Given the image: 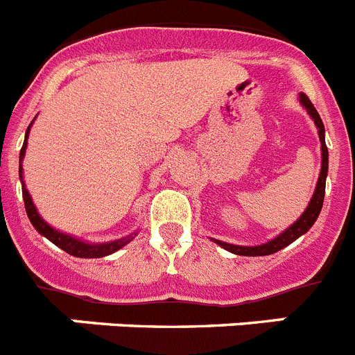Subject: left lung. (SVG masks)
Wrapping results in <instances>:
<instances>
[{
    "label": "left lung",
    "mask_w": 355,
    "mask_h": 355,
    "mask_svg": "<svg viewBox=\"0 0 355 355\" xmlns=\"http://www.w3.org/2000/svg\"><path fill=\"white\" fill-rule=\"evenodd\" d=\"M300 103L304 105V108L307 110V114L311 115L313 121H315L316 128H318V137H320V144H322V171H320V178L318 183H316V190L313 193V199L309 202V206L306 208V211L302 213L299 220L295 222L293 225L284 231V233L279 234L277 238L270 240L268 243H263V245H256V247H241V245H231V243H225V241L215 240L216 243L220 247H224L225 250L229 252L238 254V256H268V254H274L277 250L284 249L286 245L293 243L295 240L299 236H302L304 233L309 231L315 220L318 218L320 211H322V205H324V196H325V178H327V168H329V150L327 146H325V130H324V122L320 119L318 112L313 106V103L309 101V97L306 94H300Z\"/></svg>",
    "instance_id": "8db88e82"
}]
</instances>
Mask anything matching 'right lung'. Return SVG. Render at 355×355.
<instances>
[{"label":"right lung","instance_id":"right-lung-1","mask_svg":"<svg viewBox=\"0 0 355 355\" xmlns=\"http://www.w3.org/2000/svg\"><path fill=\"white\" fill-rule=\"evenodd\" d=\"M28 131H30V126H28L26 130V139H28ZM26 139H24L23 147H21V153H19V163L23 162L24 150H26ZM19 174H23L21 165H19ZM23 199H24V208H26V215L28 218H30L31 224H33V227H35L42 236H46L49 241H53L56 247H60L62 250H65V252L71 254V256H76V258H103V256H108V254L122 249L126 243H130V241L133 240V236H126V238H121V240L110 241V243H96V245L83 243V241L69 236V234L60 233V231H56V229H53L51 225L46 224V222L39 216V213H37L35 206H33V202H31V197L30 193H28L26 188H23Z\"/></svg>","mask_w":355,"mask_h":355}]
</instances>
